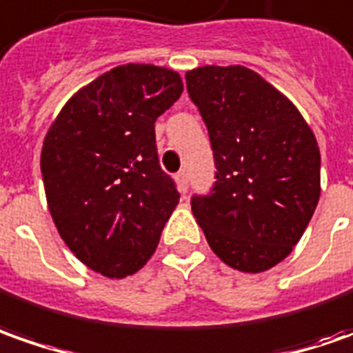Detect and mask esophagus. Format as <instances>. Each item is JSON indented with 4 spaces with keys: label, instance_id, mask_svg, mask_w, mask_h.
<instances>
[{
    "label": "esophagus",
    "instance_id": "1",
    "mask_svg": "<svg viewBox=\"0 0 353 353\" xmlns=\"http://www.w3.org/2000/svg\"><path fill=\"white\" fill-rule=\"evenodd\" d=\"M177 188H179V191L181 193H188L189 189V177H188V172L185 170H181V172H177Z\"/></svg>",
    "mask_w": 353,
    "mask_h": 353
}]
</instances>
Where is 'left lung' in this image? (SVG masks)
Here are the masks:
<instances>
[{
    "mask_svg": "<svg viewBox=\"0 0 353 353\" xmlns=\"http://www.w3.org/2000/svg\"><path fill=\"white\" fill-rule=\"evenodd\" d=\"M209 130L214 183L191 197L209 246L230 268L258 274L285 260L321 197V152L297 107L244 66L185 74Z\"/></svg>",
    "mask_w": 353,
    "mask_h": 353,
    "instance_id": "obj_1",
    "label": "left lung"
}]
</instances>
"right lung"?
<instances>
[{
	"instance_id": "1",
	"label": "right lung",
	"mask_w": 353,
	"mask_h": 353,
	"mask_svg": "<svg viewBox=\"0 0 353 353\" xmlns=\"http://www.w3.org/2000/svg\"><path fill=\"white\" fill-rule=\"evenodd\" d=\"M181 92L174 70L113 68L79 90L46 132L41 172L52 221L68 248L105 277L139 272L179 203L160 168L154 123Z\"/></svg>"
}]
</instances>
